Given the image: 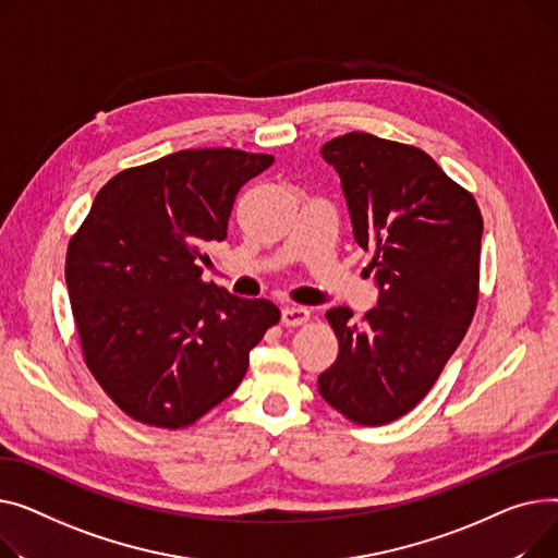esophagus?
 I'll return each mask as SVG.
<instances>
[{
	"instance_id": "1",
	"label": "esophagus",
	"mask_w": 558,
	"mask_h": 558,
	"mask_svg": "<svg viewBox=\"0 0 558 558\" xmlns=\"http://www.w3.org/2000/svg\"><path fill=\"white\" fill-rule=\"evenodd\" d=\"M308 317H311V313L306 308H302V306H286L281 311L283 326H302V324L308 322Z\"/></svg>"
}]
</instances>
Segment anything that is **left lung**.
Wrapping results in <instances>:
<instances>
[{
    "label": "left lung",
    "mask_w": 558,
    "mask_h": 558,
    "mask_svg": "<svg viewBox=\"0 0 558 558\" xmlns=\"http://www.w3.org/2000/svg\"><path fill=\"white\" fill-rule=\"evenodd\" d=\"M338 171L353 239L374 250L378 306L355 324L326 313L340 351L322 399L360 425H385L428 395L464 340L480 294L482 214L421 148L347 133L322 146Z\"/></svg>",
    "instance_id": "1"
}]
</instances>
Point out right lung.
Segmentation results:
<instances>
[{
    "label": "right lung",
    "mask_w": 558,
    "mask_h": 558,
    "mask_svg": "<svg viewBox=\"0 0 558 558\" xmlns=\"http://www.w3.org/2000/svg\"><path fill=\"white\" fill-rule=\"evenodd\" d=\"M275 161L236 148L180 150L96 193L64 260L85 365L135 421L186 428L243 380L281 317L203 281L205 245L227 239L239 189Z\"/></svg>",
    "instance_id": "right-lung-1"
}]
</instances>
